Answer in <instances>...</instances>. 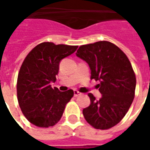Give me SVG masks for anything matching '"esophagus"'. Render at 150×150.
Wrapping results in <instances>:
<instances>
[{
	"label": "esophagus",
	"mask_w": 150,
	"mask_h": 150,
	"mask_svg": "<svg viewBox=\"0 0 150 150\" xmlns=\"http://www.w3.org/2000/svg\"><path fill=\"white\" fill-rule=\"evenodd\" d=\"M80 95H82V93L79 92L78 91H74V96H75V97H77V96H80Z\"/></svg>",
	"instance_id": "obj_1"
}]
</instances>
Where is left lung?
I'll return each instance as SVG.
<instances>
[{
  "mask_svg": "<svg viewBox=\"0 0 150 150\" xmlns=\"http://www.w3.org/2000/svg\"><path fill=\"white\" fill-rule=\"evenodd\" d=\"M76 56L87 62L91 79L102 94L97 100L89 93L91 104L83 110L85 120L97 129H108L123 119L134 99L136 76L125 54L113 43L100 41L81 46Z\"/></svg>",
  "mask_w": 150,
  "mask_h": 150,
  "instance_id": "1",
  "label": "left lung"
}]
</instances>
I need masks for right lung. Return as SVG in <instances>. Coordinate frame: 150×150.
<instances>
[{
	"label": "right lung",
	"mask_w": 150,
	"mask_h": 150,
	"mask_svg": "<svg viewBox=\"0 0 150 150\" xmlns=\"http://www.w3.org/2000/svg\"><path fill=\"white\" fill-rule=\"evenodd\" d=\"M77 48V46L42 42L25 57L18 73L17 92L21 112L31 124L48 128L61 119L74 91L71 89L60 91L51 88L50 83L56 81L61 60Z\"/></svg>",
	"instance_id": "right-lung-1"
}]
</instances>
